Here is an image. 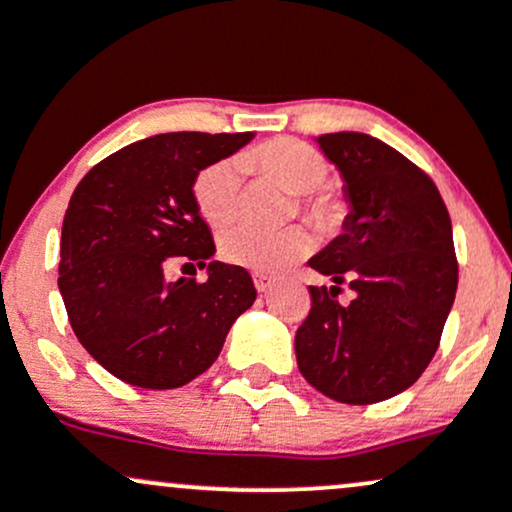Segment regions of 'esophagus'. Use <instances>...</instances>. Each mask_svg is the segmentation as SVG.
Here are the masks:
<instances>
[{"mask_svg": "<svg viewBox=\"0 0 512 512\" xmlns=\"http://www.w3.org/2000/svg\"><path fill=\"white\" fill-rule=\"evenodd\" d=\"M252 281H255V289L257 291L272 289V284H274L272 276H267V274H255V276H252Z\"/></svg>", "mask_w": 512, "mask_h": 512, "instance_id": "34e87169", "label": "esophagus"}]
</instances>
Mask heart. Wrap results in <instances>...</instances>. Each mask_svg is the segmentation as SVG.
I'll return each instance as SVG.
<instances>
[{
	"label": "heart",
	"instance_id": "1",
	"mask_svg": "<svg viewBox=\"0 0 512 512\" xmlns=\"http://www.w3.org/2000/svg\"><path fill=\"white\" fill-rule=\"evenodd\" d=\"M248 170L276 182L284 190L296 192L298 209L305 221L322 236H332L346 219V202L330 187V163L313 146L298 139H269L240 156ZM195 207L209 226L221 228L231 223L240 204V168L236 161H216L202 168L192 182ZM310 250V238L301 226L281 231H255L248 226H233L221 233L219 255L233 267L250 269L257 274H276L291 267Z\"/></svg>",
	"mask_w": 512,
	"mask_h": 512
}]
</instances>
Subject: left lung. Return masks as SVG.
Returning a JSON list of instances; mask_svg holds the SVG:
<instances>
[{"mask_svg":"<svg viewBox=\"0 0 512 512\" xmlns=\"http://www.w3.org/2000/svg\"><path fill=\"white\" fill-rule=\"evenodd\" d=\"M342 170L351 214L344 233L308 264L334 286H310L296 332L303 378L344 404H375L421 378L455 301L457 257L436 182L380 139L320 134ZM342 285L355 301H336Z\"/></svg>","mask_w":512,"mask_h":512,"instance_id":"8db88e82","label":"left lung"}]
</instances>
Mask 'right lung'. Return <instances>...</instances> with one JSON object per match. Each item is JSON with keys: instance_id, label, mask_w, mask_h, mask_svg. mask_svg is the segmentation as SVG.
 I'll list each match as a JSON object with an SVG mask.
<instances>
[{"instance_id": "1", "label": "right lung", "mask_w": 512, "mask_h": 512, "mask_svg": "<svg viewBox=\"0 0 512 512\" xmlns=\"http://www.w3.org/2000/svg\"><path fill=\"white\" fill-rule=\"evenodd\" d=\"M252 132H170L96 163L62 223L60 286L81 346L122 383L173 390L204 373L255 301L250 274L210 262V279H165L173 261L206 266L214 238L195 207L202 168L236 154Z\"/></svg>"}]
</instances>
